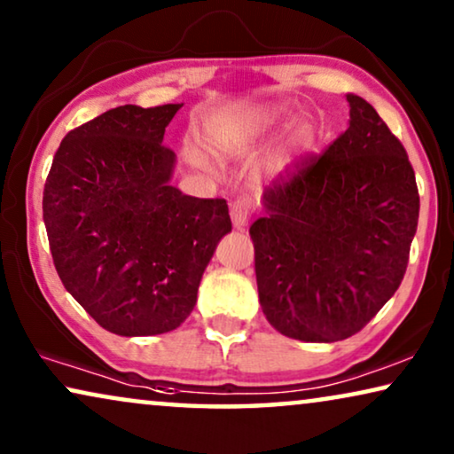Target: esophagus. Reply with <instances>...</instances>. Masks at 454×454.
<instances>
[{"instance_id":"34e87169","label":"esophagus","mask_w":454,"mask_h":454,"mask_svg":"<svg viewBox=\"0 0 454 454\" xmlns=\"http://www.w3.org/2000/svg\"><path fill=\"white\" fill-rule=\"evenodd\" d=\"M229 213H231L233 227L244 229L247 225V216H250V213H252V204H250V200H246V198H239V200H235L231 204Z\"/></svg>"}]
</instances>
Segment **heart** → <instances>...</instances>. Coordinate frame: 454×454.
Returning a JSON list of instances; mask_svg holds the SVG:
<instances>
[{
	"label": "heart",
	"mask_w": 454,
	"mask_h": 454,
	"mask_svg": "<svg viewBox=\"0 0 454 454\" xmlns=\"http://www.w3.org/2000/svg\"><path fill=\"white\" fill-rule=\"evenodd\" d=\"M289 120V109L281 103H264L256 107L244 109L233 117L219 121L215 129L216 146L225 153H238L252 146L254 142L264 138L266 134L275 132L278 126H283ZM309 140V128L306 123L295 126L291 142L294 145H306Z\"/></svg>",
	"instance_id": "b5f03b06"
}]
</instances>
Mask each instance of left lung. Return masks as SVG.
Here are the masks:
<instances>
[{
    "mask_svg": "<svg viewBox=\"0 0 454 454\" xmlns=\"http://www.w3.org/2000/svg\"><path fill=\"white\" fill-rule=\"evenodd\" d=\"M349 128L266 188L250 227L266 320L289 339L343 340L405 275L419 194L405 148L376 109L347 95Z\"/></svg>",
    "mask_w": 454,
    "mask_h": 454,
    "instance_id": "8db88e82",
    "label": "left lung"
}]
</instances>
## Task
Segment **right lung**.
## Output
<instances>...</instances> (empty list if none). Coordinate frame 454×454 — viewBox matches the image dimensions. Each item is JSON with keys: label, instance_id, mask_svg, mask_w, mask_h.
I'll return each mask as SVG.
<instances>
[{"label": "right lung", "instance_id": "add662e5", "mask_svg": "<svg viewBox=\"0 0 454 454\" xmlns=\"http://www.w3.org/2000/svg\"><path fill=\"white\" fill-rule=\"evenodd\" d=\"M184 103L105 111L61 140L43 192L55 270L74 300L120 337L177 328L223 235V198L171 185L165 128Z\"/></svg>", "mask_w": 454, "mask_h": 454}]
</instances>
